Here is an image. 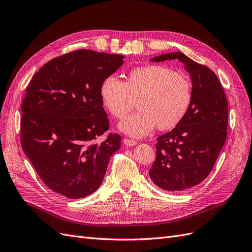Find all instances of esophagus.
<instances>
[{
  "instance_id": "34e87169",
  "label": "esophagus",
  "mask_w": 252,
  "mask_h": 252,
  "mask_svg": "<svg viewBox=\"0 0 252 252\" xmlns=\"http://www.w3.org/2000/svg\"><path fill=\"white\" fill-rule=\"evenodd\" d=\"M123 142H124V144L127 145V147H132V145L137 144L136 140H131V139H127V138H125L124 140H123Z\"/></svg>"
}]
</instances>
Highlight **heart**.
Returning a JSON list of instances; mask_svg holds the SVG:
<instances>
[{
    "mask_svg": "<svg viewBox=\"0 0 252 252\" xmlns=\"http://www.w3.org/2000/svg\"><path fill=\"white\" fill-rule=\"evenodd\" d=\"M99 96L103 107L117 120L132 108L133 99L139 109L123 121L122 131L131 137H144L158 127L171 130L183 121L193 101L192 83L187 75L160 64L132 68L125 82L114 75L100 84Z\"/></svg>",
    "mask_w": 252,
    "mask_h": 252,
    "instance_id": "heart-1",
    "label": "heart"
}]
</instances>
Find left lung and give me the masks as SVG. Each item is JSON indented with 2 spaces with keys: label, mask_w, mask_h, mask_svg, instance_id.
<instances>
[{
  "label": "left lung",
  "mask_w": 252,
  "mask_h": 252,
  "mask_svg": "<svg viewBox=\"0 0 252 252\" xmlns=\"http://www.w3.org/2000/svg\"><path fill=\"white\" fill-rule=\"evenodd\" d=\"M178 59L192 79L193 101L176 128L158 138L156 158L149 171L158 188L181 192L197 186L209 175L226 140L228 107L215 72L177 52L152 61Z\"/></svg>",
  "instance_id": "1"
}]
</instances>
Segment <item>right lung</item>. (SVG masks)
Returning a JSON list of instances; mask_svg holds the SVG:
<instances>
[{"instance_id": "obj_1", "label": "right lung", "mask_w": 252, "mask_h": 252, "mask_svg": "<svg viewBox=\"0 0 252 252\" xmlns=\"http://www.w3.org/2000/svg\"><path fill=\"white\" fill-rule=\"evenodd\" d=\"M122 55L74 50L49 60L33 75L21 104L20 140L42 181L54 192L82 198L101 186L110 158L121 148L109 133L99 96Z\"/></svg>"}]
</instances>
